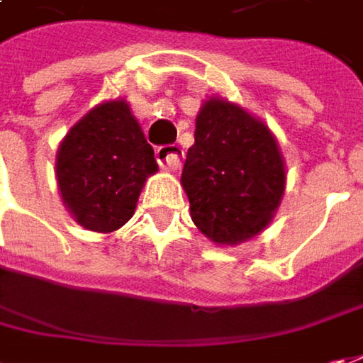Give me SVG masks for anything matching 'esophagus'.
Here are the masks:
<instances>
[{"label":"esophagus","instance_id":"esophagus-1","mask_svg":"<svg viewBox=\"0 0 363 363\" xmlns=\"http://www.w3.org/2000/svg\"><path fill=\"white\" fill-rule=\"evenodd\" d=\"M184 158V150L181 146H160L156 150V160L158 164L166 170H179Z\"/></svg>","mask_w":363,"mask_h":363}]
</instances>
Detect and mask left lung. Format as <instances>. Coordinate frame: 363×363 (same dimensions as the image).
Wrapping results in <instances>:
<instances>
[{
  "mask_svg": "<svg viewBox=\"0 0 363 363\" xmlns=\"http://www.w3.org/2000/svg\"><path fill=\"white\" fill-rule=\"evenodd\" d=\"M182 189L191 219L219 245H238L268 228L284 195L286 170L274 134L244 107L211 97L195 121Z\"/></svg>",
  "mask_w": 363,
  "mask_h": 363,
  "instance_id": "8db88e82",
  "label": "left lung"
}]
</instances>
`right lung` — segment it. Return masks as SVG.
I'll list each match as a JSON object with an SVG mask.
<instances>
[{"label":"right lung","instance_id":"1","mask_svg":"<svg viewBox=\"0 0 363 363\" xmlns=\"http://www.w3.org/2000/svg\"><path fill=\"white\" fill-rule=\"evenodd\" d=\"M154 150L125 99L99 103L79 119L56 152L65 207L85 229L111 233L134 215Z\"/></svg>","mask_w":363,"mask_h":363}]
</instances>
